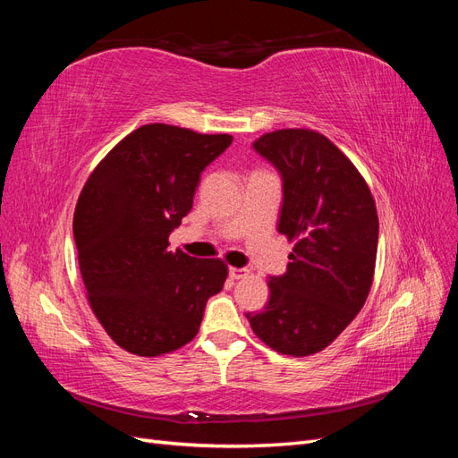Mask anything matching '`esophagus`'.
Segmentation results:
<instances>
[{
	"mask_svg": "<svg viewBox=\"0 0 458 458\" xmlns=\"http://www.w3.org/2000/svg\"><path fill=\"white\" fill-rule=\"evenodd\" d=\"M248 275H250V271H248V269H242V267H229V276H231V279H234V281L246 279Z\"/></svg>",
	"mask_w": 458,
	"mask_h": 458,
	"instance_id": "obj_1",
	"label": "esophagus"
}]
</instances>
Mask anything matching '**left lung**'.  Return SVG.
I'll use <instances>...</instances> for the list:
<instances>
[{"instance_id":"1","label":"left lung","mask_w":458,"mask_h":458,"mask_svg":"<svg viewBox=\"0 0 458 458\" xmlns=\"http://www.w3.org/2000/svg\"><path fill=\"white\" fill-rule=\"evenodd\" d=\"M254 148L283 175L279 233L294 248L286 273L267 281V306L246 318L275 352L313 355L365 306L377 266V204L363 175L323 133L276 130Z\"/></svg>"}]
</instances>
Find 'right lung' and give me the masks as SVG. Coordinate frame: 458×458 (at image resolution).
<instances>
[{
  "mask_svg": "<svg viewBox=\"0 0 458 458\" xmlns=\"http://www.w3.org/2000/svg\"><path fill=\"white\" fill-rule=\"evenodd\" d=\"M233 141L170 123L137 128L97 164L74 210L81 281L97 321L133 355L172 353L197 336L227 279L217 258L168 250L202 170Z\"/></svg>",
  "mask_w": 458,
  "mask_h": 458,
  "instance_id": "obj_1",
  "label": "right lung"
}]
</instances>
